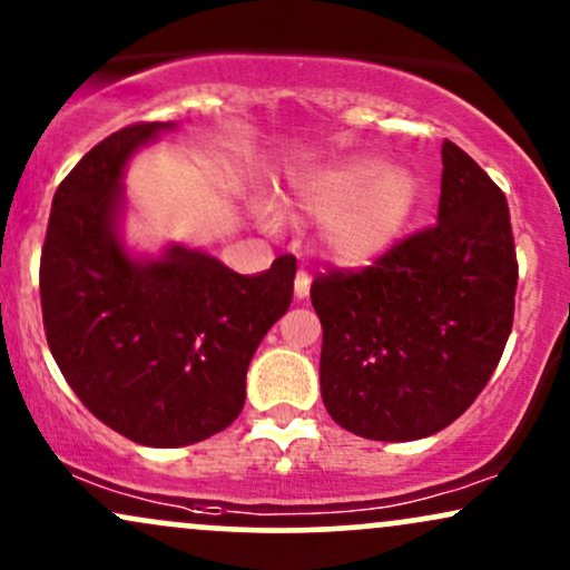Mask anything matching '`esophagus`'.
Instances as JSON below:
<instances>
[{"label":"esophagus","instance_id":"1","mask_svg":"<svg viewBox=\"0 0 570 570\" xmlns=\"http://www.w3.org/2000/svg\"><path fill=\"white\" fill-rule=\"evenodd\" d=\"M309 287H312V277L306 272L296 274V283H293V291H296V298H306L309 296Z\"/></svg>","mask_w":570,"mask_h":570}]
</instances>
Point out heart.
Wrapping results in <instances>:
<instances>
[{
  "label": "heart",
  "instance_id": "b5f03b06",
  "mask_svg": "<svg viewBox=\"0 0 570 570\" xmlns=\"http://www.w3.org/2000/svg\"><path fill=\"white\" fill-rule=\"evenodd\" d=\"M421 186L405 165H381L350 157L312 173L298 186L296 203L323 220L320 243L341 266H363L384 256L416 213Z\"/></svg>",
  "mask_w": 570,
  "mask_h": 570
}]
</instances>
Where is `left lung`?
<instances>
[{"instance_id":"1","label":"left lung","mask_w":570,"mask_h":570,"mask_svg":"<svg viewBox=\"0 0 570 570\" xmlns=\"http://www.w3.org/2000/svg\"><path fill=\"white\" fill-rule=\"evenodd\" d=\"M518 256L504 191L443 140L438 224L363 269L312 283L320 386L338 426L405 443L445 430L497 371L514 320Z\"/></svg>"}]
</instances>
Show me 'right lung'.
Listing matches in <instances>:
<instances>
[{
	"instance_id": "right-lung-1",
	"label": "right lung",
	"mask_w": 570,
	"mask_h": 570,
	"mask_svg": "<svg viewBox=\"0 0 570 570\" xmlns=\"http://www.w3.org/2000/svg\"><path fill=\"white\" fill-rule=\"evenodd\" d=\"M170 122L111 132L60 180L39 261L45 336L92 416L151 448L191 445L232 424L261 338L287 312L296 264L237 274L170 247L132 261L119 245L122 167Z\"/></svg>"
}]
</instances>
